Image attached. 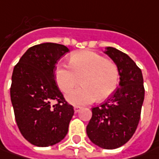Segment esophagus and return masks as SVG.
<instances>
[{"mask_svg":"<svg viewBox=\"0 0 159 159\" xmlns=\"http://www.w3.org/2000/svg\"><path fill=\"white\" fill-rule=\"evenodd\" d=\"M81 109H82V107H77V106H75V107H74V110L75 112H78Z\"/></svg>","mask_w":159,"mask_h":159,"instance_id":"esophagus-1","label":"esophagus"}]
</instances>
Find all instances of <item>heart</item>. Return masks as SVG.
Instances as JSON below:
<instances>
[{"instance_id": "obj_1", "label": "heart", "mask_w": 159, "mask_h": 159, "mask_svg": "<svg viewBox=\"0 0 159 159\" xmlns=\"http://www.w3.org/2000/svg\"><path fill=\"white\" fill-rule=\"evenodd\" d=\"M82 77L83 87L66 95L73 105L84 106L108 98L117 89L120 74L115 63L91 51L73 53L70 65L61 63L55 69L56 83L63 92L73 89Z\"/></svg>"}]
</instances>
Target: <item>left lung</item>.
Instances as JSON below:
<instances>
[{"mask_svg":"<svg viewBox=\"0 0 159 159\" xmlns=\"http://www.w3.org/2000/svg\"><path fill=\"white\" fill-rule=\"evenodd\" d=\"M105 53L117 65L120 84L107 101L91 109L86 133L94 144L113 150L129 142L136 130L144 87L142 70L128 54L111 47L106 48Z\"/></svg>","mask_w":159,"mask_h":159,"instance_id":"obj_1","label":"left lung"}]
</instances>
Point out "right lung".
<instances>
[{"instance_id": "add662e5", "label": "right lung", "mask_w": 159, "mask_h": 159, "mask_svg": "<svg viewBox=\"0 0 159 159\" xmlns=\"http://www.w3.org/2000/svg\"><path fill=\"white\" fill-rule=\"evenodd\" d=\"M69 48L55 43L30 47L15 66L10 98L21 134L31 144L48 147L66 136L74 115L55 82V65ZM54 100L57 104L52 106Z\"/></svg>"}]
</instances>
